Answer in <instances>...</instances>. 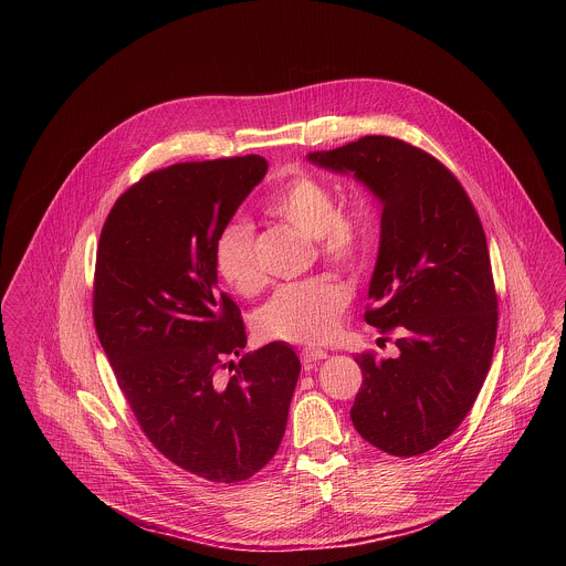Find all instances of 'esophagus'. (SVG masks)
<instances>
[{
  "label": "esophagus",
  "instance_id": "obj_1",
  "mask_svg": "<svg viewBox=\"0 0 566 566\" xmlns=\"http://www.w3.org/2000/svg\"><path fill=\"white\" fill-rule=\"evenodd\" d=\"M326 350L323 348H303V353H301V359H303V366L305 368H312L316 361H321V359H326Z\"/></svg>",
  "mask_w": 566,
  "mask_h": 566
}]
</instances>
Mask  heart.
Returning a JSON list of instances; mask_svg holds the SVG:
<instances>
[{"instance_id":"b5f03b06","label":"heart","mask_w":566,"mask_h":566,"mask_svg":"<svg viewBox=\"0 0 566 566\" xmlns=\"http://www.w3.org/2000/svg\"><path fill=\"white\" fill-rule=\"evenodd\" d=\"M265 211L316 240L318 254L337 268H355L370 235L368 211L361 205L337 207L328 185L310 174H301L276 189ZM216 268L240 294L261 290L265 276L254 254V231L248 222H231L220 231ZM348 301V290L328 276L287 283L259 312V328L272 339L321 344L337 333Z\"/></svg>"}]
</instances>
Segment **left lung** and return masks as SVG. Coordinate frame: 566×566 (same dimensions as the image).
Masks as SVG:
<instances>
[{
    "mask_svg": "<svg viewBox=\"0 0 566 566\" xmlns=\"http://www.w3.org/2000/svg\"><path fill=\"white\" fill-rule=\"evenodd\" d=\"M307 159L353 174L384 205L364 318L399 333V357L355 355L364 381L350 420L390 455L427 453L467 418L492 361L496 292L480 216L442 163L395 137Z\"/></svg>",
    "mask_w": 566,
    "mask_h": 566,
    "instance_id": "obj_1",
    "label": "left lung"
}]
</instances>
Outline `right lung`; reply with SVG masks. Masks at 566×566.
I'll return each instance as SVG.
<instances>
[{
    "mask_svg": "<svg viewBox=\"0 0 566 566\" xmlns=\"http://www.w3.org/2000/svg\"><path fill=\"white\" fill-rule=\"evenodd\" d=\"M265 171L259 155L150 171L117 198L97 243L93 323L117 386L163 455L216 484L274 458L301 373L285 342L235 364L242 314L218 292L216 240Z\"/></svg>",
    "mask_w": 566,
    "mask_h": 566,
    "instance_id": "right-lung-1",
    "label": "right lung"
}]
</instances>
